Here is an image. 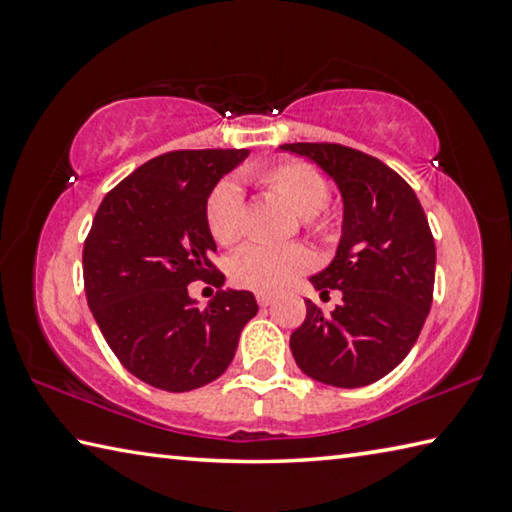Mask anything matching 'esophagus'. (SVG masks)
I'll return each instance as SVG.
<instances>
[{
	"instance_id": "1",
	"label": "esophagus",
	"mask_w": 512,
	"mask_h": 512,
	"mask_svg": "<svg viewBox=\"0 0 512 512\" xmlns=\"http://www.w3.org/2000/svg\"><path fill=\"white\" fill-rule=\"evenodd\" d=\"M257 302H259V307H268L273 302V296L271 293H257Z\"/></svg>"
}]
</instances>
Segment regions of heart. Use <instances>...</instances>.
Returning <instances> with one entry per match:
<instances>
[{
    "label": "heart",
    "instance_id": "1",
    "mask_svg": "<svg viewBox=\"0 0 512 512\" xmlns=\"http://www.w3.org/2000/svg\"><path fill=\"white\" fill-rule=\"evenodd\" d=\"M268 192L280 196L293 212L302 216L307 228L325 235L329 221L318 212L329 201V187L323 173L305 162H280L257 176ZM205 223L212 239L221 246L237 244L244 235V192L235 180H221L205 201ZM311 266L307 248L248 244L232 255L230 280L241 289L277 293L287 289Z\"/></svg>",
    "mask_w": 512,
    "mask_h": 512
}]
</instances>
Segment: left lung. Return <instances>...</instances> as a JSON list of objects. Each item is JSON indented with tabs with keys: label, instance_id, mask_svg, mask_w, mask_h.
Listing matches in <instances>:
<instances>
[{
	"label": "left lung",
	"instance_id": "left-lung-1",
	"mask_svg": "<svg viewBox=\"0 0 512 512\" xmlns=\"http://www.w3.org/2000/svg\"><path fill=\"white\" fill-rule=\"evenodd\" d=\"M280 149L316 162L343 198L336 255L309 277L316 291L339 289L343 300L332 314L305 300L293 359L327 386H368L400 366L427 320L436 277L429 221L409 183L372 155L327 142Z\"/></svg>",
	"mask_w": 512,
	"mask_h": 512
}]
</instances>
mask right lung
I'll return each instance as SVG.
<instances>
[{"mask_svg":"<svg viewBox=\"0 0 512 512\" xmlns=\"http://www.w3.org/2000/svg\"><path fill=\"white\" fill-rule=\"evenodd\" d=\"M248 149L171 151L110 189L83 246L85 296L103 339L144 384L185 393L221 377L257 314L250 291L225 289L205 309L187 284L221 287L205 201Z\"/></svg>","mask_w":512,"mask_h":512,"instance_id":"add662e5","label":"right lung"}]
</instances>
